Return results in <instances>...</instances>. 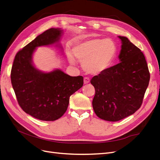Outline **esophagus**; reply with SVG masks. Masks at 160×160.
<instances>
[{
  "label": "esophagus",
  "mask_w": 160,
  "mask_h": 160,
  "mask_svg": "<svg viewBox=\"0 0 160 160\" xmlns=\"http://www.w3.org/2000/svg\"><path fill=\"white\" fill-rule=\"evenodd\" d=\"M90 82V79H89V78H87V77H85V78H84V83L85 84H88Z\"/></svg>",
  "instance_id": "1"
}]
</instances>
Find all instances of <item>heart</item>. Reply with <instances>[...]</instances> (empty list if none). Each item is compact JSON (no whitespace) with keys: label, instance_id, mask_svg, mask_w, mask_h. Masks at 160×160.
I'll use <instances>...</instances> for the list:
<instances>
[{"label":"heart","instance_id":"obj_1","mask_svg":"<svg viewBox=\"0 0 160 160\" xmlns=\"http://www.w3.org/2000/svg\"><path fill=\"white\" fill-rule=\"evenodd\" d=\"M74 56L82 62V67L91 74L102 72L108 68L114 60L117 46L113 41L105 38H94L76 44L73 47ZM69 61L74 62L72 55Z\"/></svg>","mask_w":160,"mask_h":160}]
</instances>
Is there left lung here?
<instances>
[{
  "mask_svg": "<svg viewBox=\"0 0 160 160\" xmlns=\"http://www.w3.org/2000/svg\"><path fill=\"white\" fill-rule=\"evenodd\" d=\"M122 41L121 62L94 76V112L100 119L118 121L134 113L142 103L150 75L145 57L127 38Z\"/></svg>",
  "mask_w": 160,
  "mask_h": 160,
  "instance_id": "8db88e82",
  "label": "left lung"
}]
</instances>
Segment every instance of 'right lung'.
<instances>
[{
    "label": "right lung",
    "mask_w": 160,
    "mask_h": 160,
    "mask_svg": "<svg viewBox=\"0 0 160 160\" xmlns=\"http://www.w3.org/2000/svg\"><path fill=\"white\" fill-rule=\"evenodd\" d=\"M62 30L50 28L16 53L11 82L18 103L26 113L45 121H55L67 110L70 96L84 84L83 76H70L61 70L43 72L32 64L35 48L57 43Z\"/></svg>",
    "instance_id": "1"
}]
</instances>
